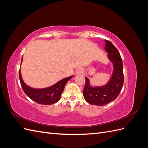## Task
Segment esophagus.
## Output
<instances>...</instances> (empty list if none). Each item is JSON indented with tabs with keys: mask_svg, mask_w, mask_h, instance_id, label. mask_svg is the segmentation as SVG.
Wrapping results in <instances>:
<instances>
[{
	"mask_svg": "<svg viewBox=\"0 0 148 148\" xmlns=\"http://www.w3.org/2000/svg\"><path fill=\"white\" fill-rule=\"evenodd\" d=\"M83 72V69H77V71H76V73H77V74H81Z\"/></svg>",
	"mask_w": 148,
	"mask_h": 148,
	"instance_id": "34e87169",
	"label": "esophagus"
}]
</instances>
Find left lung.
<instances>
[{"label": "left lung", "instance_id": "left-lung-1", "mask_svg": "<svg viewBox=\"0 0 148 148\" xmlns=\"http://www.w3.org/2000/svg\"><path fill=\"white\" fill-rule=\"evenodd\" d=\"M105 51L108 53L107 57L114 65L113 73L109 82L103 86L92 87L89 85V79L85 77L83 96L85 100L92 105L104 106L115 100L119 95L123 84V64L119 52L107 40H106Z\"/></svg>", "mask_w": 148, "mask_h": 148}]
</instances>
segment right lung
<instances>
[{
    "label": "right lung",
    "instance_id": "add662e5",
    "mask_svg": "<svg viewBox=\"0 0 148 148\" xmlns=\"http://www.w3.org/2000/svg\"><path fill=\"white\" fill-rule=\"evenodd\" d=\"M22 61V60H21ZM73 76L61 79L52 86L43 89H34L26 85L21 78L20 70L19 71L20 82L23 91L31 99L40 104L50 105L59 101L64 91L65 84Z\"/></svg>",
    "mask_w": 148,
    "mask_h": 148
}]
</instances>
